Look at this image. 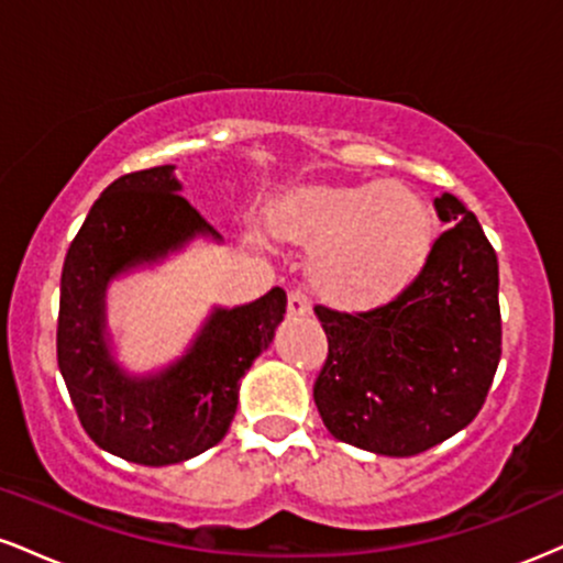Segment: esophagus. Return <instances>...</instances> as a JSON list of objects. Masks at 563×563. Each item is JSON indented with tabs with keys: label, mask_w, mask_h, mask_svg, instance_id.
Segmentation results:
<instances>
[{
	"label": "esophagus",
	"mask_w": 563,
	"mask_h": 563,
	"mask_svg": "<svg viewBox=\"0 0 563 563\" xmlns=\"http://www.w3.org/2000/svg\"><path fill=\"white\" fill-rule=\"evenodd\" d=\"M288 314L290 318H307V314H312V301H309V296L303 290L296 288L288 294Z\"/></svg>",
	"instance_id": "34e87169"
}]
</instances>
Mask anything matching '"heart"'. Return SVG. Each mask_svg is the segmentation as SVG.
<instances>
[{
	"label": "heart",
	"instance_id": "b5f03b06",
	"mask_svg": "<svg viewBox=\"0 0 563 563\" xmlns=\"http://www.w3.org/2000/svg\"><path fill=\"white\" fill-rule=\"evenodd\" d=\"M275 230L312 245L309 277L325 299L349 309L397 299L423 273L434 249V217L397 183L314 185L275 206Z\"/></svg>",
	"mask_w": 563,
	"mask_h": 563
}]
</instances>
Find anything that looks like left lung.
<instances>
[{"mask_svg": "<svg viewBox=\"0 0 563 563\" xmlns=\"http://www.w3.org/2000/svg\"><path fill=\"white\" fill-rule=\"evenodd\" d=\"M434 209L450 228L397 299L360 314L314 307L328 335L314 380L322 423L376 455H418L466 429L500 363L495 249L455 196Z\"/></svg>", "mask_w": 563, "mask_h": 563, "instance_id": "obj_1", "label": "left lung"}]
</instances>
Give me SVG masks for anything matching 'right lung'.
I'll return each instance as SVG.
<instances>
[{"label": "right lung", "instance_id": "right-lung-1", "mask_svg": "<svg viewBox=\"0 0 563 563\" xmlns=\"http://www.w3.org/2000/svg\"><path fill=\"white\" fill-rule=\"evenodd\" d=\"M174 166H153L102 190L70 243L60 277L57 365L89 439L140 466L190 461L228 434L241 378L273 344L286 290L214 307L192 344L161 371L129 373L108 333V286L219 232L179 196Z\"/></svg>", "mask_w": 563, "mask_h": 563}]
</instances>
